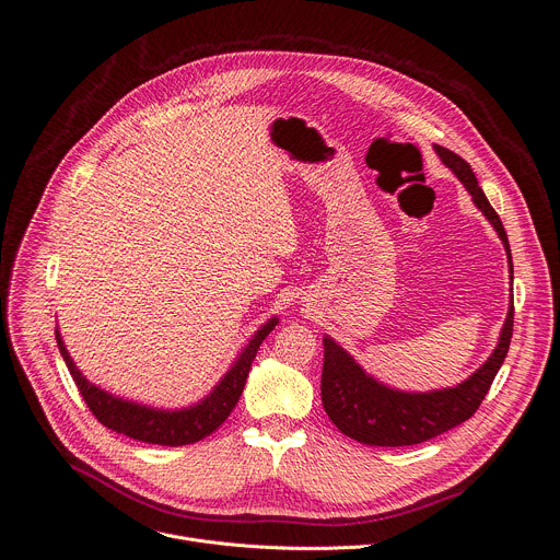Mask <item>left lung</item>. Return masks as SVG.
Segmentation results:
<instances>
[{
    "mask_svg": "<svg viewBox=\"0 0 560 560\" xmlns=\"http://www.w3.org/2000/svg\"><path fill=\"white\" fill-rule=\"evenodd\" d=\"M442 163L463 180L469 189L478 210L495 228L504 243L506 259L514 279L512 249L506 241L500 217L491 208L485 191L478 187V178L471 165L453 154L451 149L435 144ZM514 335V296L510 313H506L500 341L491 358L463 384L455 388L433 393H401L386 388L384 384L369 377L360 364H354L350 354L339 348L330 337L324 339V371H322V404L332 424L348 438L371 446H411L451 431L453 427L467 422L489 393L493 377L498 375L510 341Z\"/></svg>",
    "mask_w": 560,
    "mask_h": 560,
    "instance_id": "8db88e82",
    "label": "left lung"
}]
</instances>
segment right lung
<instances>
[{
    "mask_svg": "<svg viewBox=\"0 0 560 560\" xmlns=\"http://www.w3.org/2000/svg\"><path fill=\"white\" fill-rule=\"evenodd\" d=\"M279 324V319H270L257 335L249 339L245 350L241 352V358L234 362L230 373L221 380V384L206 397L198 401L196 406H189V409L183 411H156V409H147V406L133 404L118 399L105 390H100L97 386L89 384L80 371L75 369L73 360L69 358V352L62 343L60 332L56 330V339L60 346L62 358L67 362V369L86 401L89 411L95 416L100 424H105L107 429L122 433L127 438L149 442V444H161V446H183V444H194L202 438H208L214 433L232 413L236 406L249 366L257 358V350L264 343V339L270 335V330Z\"/></svg>",
    "mask_w": 560,
    "mask_h": 560,
    "instance_id": "add662e5",
    "label": "right lung"
}]
</instances>
